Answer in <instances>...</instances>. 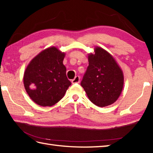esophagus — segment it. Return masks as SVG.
<instances>
[{
	"mask_svg": "<svg viewBox=\"0 0 153 153\" xmlns=\"http://www.w3.org/2000/svg\"><path fill=\"white\" fill-rule=\"evenodd\" d=\"M79 80H80V77L79 76H76L74 79H72V83L73 84H76V83H79Z\"/></svg>",
	"mask_w": 153,
	"mask_h": 153,
	"instance_id": "1",
	"label": "esophagus"
}]
</instances>
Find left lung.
I'll return each instance as SVG.
<instances>
[{
	"instance_id": "obj_1",
	"label": "left lung",
	"mask_w": 153,
	"mask_h": 153,
	"mask_svg": "<svg viewBox=\"0 0 153 153\" xmlns=\"http://www.w3.org/2000/svg\"><path fill=\"white\" fill-rule=\"evenodd\" d=\"M88 61L80 84L95 105L103 107L113 104L122 91V71L113 56L99 47L95 48L94 55H89Z\"/></svg>"
}]
</instances>
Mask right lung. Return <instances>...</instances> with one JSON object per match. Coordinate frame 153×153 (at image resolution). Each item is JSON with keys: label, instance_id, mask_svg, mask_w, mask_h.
I'll return each mask as SVG.
<instances>
[{"label": "right lung", "instance_id": "right-lung-1", "mask_svg": "<svg viewBox=\"0 0 153 153\" xmlns=\"http://www.w3.org/2000/svg\"><path fill=\"white\" fill-rule=\"evenodd\" d=\"M65 53L55 47L45 49L33 58L25 69V90L36 104L51 107L64 97L71 84L63 64Z\"/></svg>", "mask_w": 153, "mask_h": 153}]
</instances>
